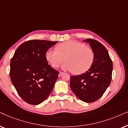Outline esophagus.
Wrapping results in <instances>:
<instances>
[{
    "label": "esophagus",
    "mask_w": 128,
    "mask_h": 128,
    "mask_svg": "<svg viewBox=\"0 0 128 128\" xmlns=\"http://www.w3.org/2000/svg\"><path fill=\"white\" fill-rule=\"evenodd\" d=\"M62 74H63V72H60L59 74H58V76H59V77H60V76H62Z\"/></svg>",
    "instance_id": "34e87169"
}]
</instances>
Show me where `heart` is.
<instances>
[{
  "instance_id": "1",
  "label": "heart",
  "mask_w": 128,
  "mask_h": 128,
  "mask_svg": "<svg viewBox=\"0 0 128 128\" xmlns=\"http://www.w3.org/2000/svg\"><path fill=\"white\" fill-rule=\"evenodd\" d=\"M46 57L52 67L61 66L64 70L73 71L76 74H81L91 68L94 59L92 50L84 44L76 41H68L58 46V49L51 48L47 51Z\"/></svg>"
}]
</instances>
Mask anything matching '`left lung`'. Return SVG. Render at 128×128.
<instances>
[{
	"label": "left lung",
	"instance_id": "left-lung-1",
	"mask_svg": "<svg viewBox=\"0 0 128 128\" xmlns=\"http://www.w3.org/2000/svg\"><path fill=\"white\" fill-rule=\"evenodd\" d=\"M83 42L90 44L94 54V62L85 73L71 76L70 86L80 100L93 102L102 96L110 86L113 65L108 50L101 42L90 38Z\"/></svg>",
	"mask_w": 128,
	"mask_h": 128
}]
</instances>
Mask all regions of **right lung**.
<instances>
[{
    "label": "right lung",
    "instance_id": "obj_1",
    "mask_svg": "<svg viewBox=\"0 0 128 128\" xmlns=\"http://www.w3.org/2000/svg\"><path fill=\"white\" fill-rule=\"evenodd\" d=\"M57 42L33 40L20 44L10 61V76L19 96L38 105L53 89L59 72L48 64L46 54Z\"/></svg>",
    "mask_w": 128,
    "mask_h": 128
}]
</instances>
